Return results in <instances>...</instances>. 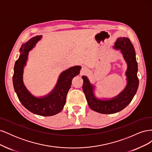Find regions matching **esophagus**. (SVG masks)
<instances>
[{"instance_id": "1", "label": "esophagus", "mask_w": 152, "mask_h": 152, "mask_svg": "<svg viewBox=\"0 0 152 152\" xmlns=\"http://www.w3.org/2000/svg\"><path fill=\"white\" fill-rule=\"evenodd\" d=\"M87 72H88V69H87L86 66H82L80 72V75H86Z\"/></svg>"}]
</instances>
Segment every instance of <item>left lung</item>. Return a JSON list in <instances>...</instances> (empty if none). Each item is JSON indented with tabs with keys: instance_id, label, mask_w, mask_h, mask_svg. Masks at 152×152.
I'll list each match as a JSON object with an SVG mask.
<instances>
[{
	"instance_id": "8db88e82",
	"label": "left lung",
	"mask_w": 152,
	"mask_h": 152,
	"mask_svg": "<svg viewBox=\"0 0 152 152\" xmlns=\"http://www.w3.org/2000/svg\"><path fill=\"white\" fill-rule=\"evenodd\" d=\"M113 48L121 50L124 58L127 64L126 72L127 85L123 91L110 99H99L94 94V86L92 85L86 76H82L84 80L83 89L89 107L94 111L103 114H112L121 111L130 103L134 98L139 85L137 76V63L134 46L129 39L119 37L115 43Z\"/></svg>"
}]
</instances>
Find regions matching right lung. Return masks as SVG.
Returning a JSON list of instances; mask_svg holds the SVG:
<instances>
[{
	"instance_id": "right-lung-1",
	"label": "right lung",
	"mask_w": 152,
	"mask_h": 152,
	"mask_svg": "<svg viewBox=\"0 0 152 152\" xmlns=\"http://www.w3.org/2000/svg\"><path fill=\"white\" fill-rule=\"evenodd\" d=\"M41 39L42 35H37L22 44L20 49L21 54L14 67L12 82L18 98L25 108L38 115L48 117L54 115L63 110L72 79L79 74L81 66H74L63 72L58 78L56 85L48 94L41 98L32 95L23 84V68L26 65L29 51Z\"/></svg>"
}]
</instances>
